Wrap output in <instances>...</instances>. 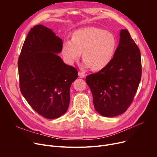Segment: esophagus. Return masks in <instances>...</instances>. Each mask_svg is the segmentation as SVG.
Returning a JSON list of instances; mask_svg holds the SVG:
<instances>
[{"mask_svg":"<svg viewBox=\"0 0 157 157\" xmlns=\"http://www.w3.org/2000/svg\"><path fill=\"white\" fill-rule=\"evenodd\" d=\"M78 76L81 78H85V74L82 72H78Z\"/></svg>","mask_w":157,"mask_h":157,"instance_id":"esophagus-1","label":"esophagus"}]
</instances>
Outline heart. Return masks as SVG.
<instances>
[{
	"label": "heart",
	"instance_id": "obj_1",
	"mask_svg": "<svg viewBox=\"0 0 157 157\" xmlns=\"http://www.w3.org/2000/svg\"><path fill=\"white\" fill-rule=\"evenodd\" d=\"M117 48L114 35L104 29L88 27L79 29L72 33L71 40H65L62 53L67 63L72 64L79 58L82 51V66L101 70L112 61Z\"/></svg>",
	"mask_w": 157,
	"mask_h": 157
}]
</instances>
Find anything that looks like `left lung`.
Here are the masks:
<instances>
[{
  "label": "left lung",
  "instance_id": "left-lung-1",
  "mask_svg": "<svg viewBox=\"0 0 157 157\" xmlns=\"http://www.w3.org/2000/svg\"><path fill=\"white\" fill-rule=\"evenodd\" d=\"M141 77L140 51L127 29H121L119 45L110 63L86 78L96 111L107 117L126 111Z\"/></svg>",
  "mask_w": 157,
  "mask_h": 157
}]
</instances>
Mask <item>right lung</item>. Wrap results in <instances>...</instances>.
<instances>
[{"instance_id": "right-lung-1", "label": "right lung", "mask_w": 157, "mask_h": 157, "mask_svg": "<svg viewBox=\"0 0 157 157\" xmlns=\"http://www.w3.org/2000/svg\"><path fill=\"white\" fill-rule=\"evenodd\" d=\"M62 40L41 25L31 28L19 57V86L29 105L41 116L57 119L70 101V88L78 77L74 67L58 56Z\"/></svg>"}]
</instances>
